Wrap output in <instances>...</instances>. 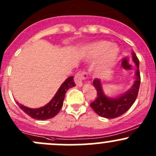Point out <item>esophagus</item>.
Listing matches in <instances>:
<instances>
[{"label": "esophagus", "mask_w": 156, "mask_h": 156, "mask_svg": "<svg viewBox=\"0 0 156 156\" xmlns=\"http://www.w3.org/2000/svg\"><path fill=\"white\" fill-rule=\"evenodd\" d=\"M87 77V75L86 74V72H82V71L78 72L75 76V82L76 85L78 86V87H81L83 85V80L86 79Z\"/></svg>", "instance_id": "obj_1"}]
</instances>
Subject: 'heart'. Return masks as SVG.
Returning a JSON list of instances; mask_svg holds the SVG:
<instances>
[{"label": "heart", "mask_w": 156, "mask_h": 156, "mask_svg": "<svg viewBox=\"0 0 156 156\" xmlns=\"http://www.w3.org/2000/svg\"><path fill=\"white\" fill-rule=\"evenodd\" d=\"M85 54L90 60L97 59L95 72L97 74H104L116 64L120 50L115 44L100 40L88 44L85 48Z\"/></svg>", "instance_id": "obj_1"}]
</instances>
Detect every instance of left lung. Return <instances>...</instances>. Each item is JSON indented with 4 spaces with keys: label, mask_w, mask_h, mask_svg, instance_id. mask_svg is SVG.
I'll return each instance as SVG.
<instances>
[{
    "label": "left lung",
    "mask_w": 156,
    "mask_h": 156,
    "mask_svg": "<svg viewBox=\"0 0 156 156\" xmlns=\"http://www.w3.org/2000/svg\"><path fill=\"white\" fill-rule=\"evenodd\" d=\"M132 59L136 66L135 79L133 85L128 90L116 97H107L104 94L102 84L98 78L93 81V85L97 91V97L90 106L97 115L106 119H115L125 113L133 104L137 97L140 84V75L139 71V60L134 52H132Z\"/></svg>",
    "instance_id": "left-lung-1"
}]
</instances>
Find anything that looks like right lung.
I'll return each instance as SVG.
<instances>
[{"mask_svg": "<svg viewBox=\"0 0 156 156\" xmlns=\"http://www.w3.org/2000/svg\"><path fill=\"white\" fill-rule=\"evenodd\" d=\"M73 78V76L69 77L62 83V85L59 88L54 97H53V99L44 106L37 108H31L26 107V106H23V105L16 102L17 105L20 106V108L25 113H26L28 115H29L31 118H33L34 119L46 120V119L53 118L60 111L61 108L63 105V100L64 98H65L66 91L68 90L69 88L75 86Z\"/></svg>", "mask_w": 156, "mask_h": 156, "instance_id": "1", "label": "right lung"}]
</instances>
